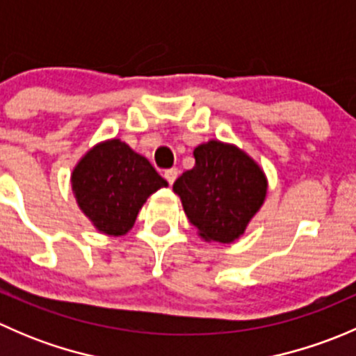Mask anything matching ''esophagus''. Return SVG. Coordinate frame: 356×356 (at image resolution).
Segmentation results:
<instances>
[{
  "label": "esophagus",
  "instance_id": "1",
  "mask_svg": "<svg viewBox=\"0 0 356 356\" xmlns=\"http://www.w3.org/2000/svg\"><path fill=\"white\" fill-rule=\"evenodd\" d=\"M177 174H179L177 168H168V170H165L163 177L167 179L168 184H174V181H175V179H177Z\"/></svg>",
  "mask_w": 356,
  "mask_h": 356
}]
</instances>
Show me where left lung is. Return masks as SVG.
<instances>
[{
  "mask_svg": "<svg viewBox=\"0 0 356 356\" xmlns=\"http://www.w3.org/2000/svg\"><path fill=\"white\" fill-rule=\"evenodd\" d=\"M193 155L195 167L174 182V193L201 239L229 245L267 198V175L245 149L218 139L201 143Z\"/></svg>",
  "mask_w": 356,
  "mask_h": 356,
  "instance_id": "8db88e82",
  "label": "left lung"
}]
</instances>
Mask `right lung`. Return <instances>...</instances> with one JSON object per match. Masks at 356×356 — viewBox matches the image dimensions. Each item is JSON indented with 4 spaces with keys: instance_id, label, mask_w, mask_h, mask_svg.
Returning <instances> with one entry per match:
<instances>
[{
    "instance_id": "obj_1",
    "label": "right lung",
    "mask_w": 356,
    "mask_h": 356,
    "mask_svg": "<svg viewBox=\"0 0 356 356\" xmlns=\"http://www.w3.org/2000/svg\"><path fill=\"white\" fill-rule=\"evenodd\" d=\"M70 186L77 207L95 229L124 236L134 225L146 200L168 182L153 165L120 139L89 148L75 163Z\"/></svg>"
}]
</instances>
